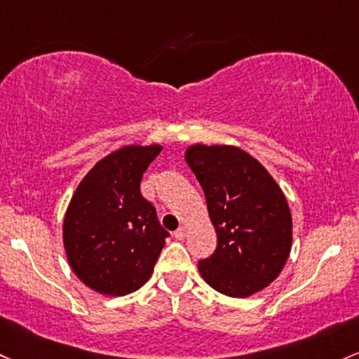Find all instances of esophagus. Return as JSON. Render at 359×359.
Listing matches in <instances>:
<instances>
[{"label": "esophagus", "instance_id": "1", "mask_svg": "<svg viewBox=\"0 0 359 359\" xmlns=\"http://www.w3.org/2000/svg\"><path fill=\"white\" fill-rule=\"evenodd\" d=\"M186 233H187L186 226H179L175 231H173V235H175L177 240H184V238H186Z\"/></svg>", "mask_w": 359, "mask_h": 359}]
</instances>
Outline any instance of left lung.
I'll return each instance as SVG.
<instances>
[{"instance_id":"1","label":"left lung","mask_w":359,"mask_h":359,"mask_svg":"<svg viewBox=\"0 0 359 359\" xmlns=\"http://www.w3.org/2000/svg\"><path fill=\"white\" fill-rule=\"evenodd\" d=\"M186 161L206 196L216 250L198 267L219 293L245 298L281 273L291 250V212L269 172L237 147L194 144Z\"/></svg>"}]
</instances>
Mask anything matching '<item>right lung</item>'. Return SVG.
<instances>
[{"instance_id": "right-lung-1", "label": "right lung", "mask_w": 359, "mask_h": 359, "mask_svg": "<svg viewBox=\"0 0 359 359\" xmlns=\"http://www.w3.org/2000/svg\"><path fill=\"white\" fill-rule=\"evenodd\" d=\"M161 147H124L102 158L71 198L62 226L73 273L110 297L140 290L153 273L168 231L140 191Z\"/></svg>"}]
</instances>
